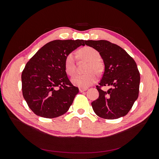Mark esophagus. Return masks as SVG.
I'll return each mask as SVG.
<instances>
[{"instance_id":"1","label":"esophagus","mask_w":159,"mask_h":159,"mask_svg":"<svg viewBox=\"0 0 159 159\" xmlns=\"http://www.w3.org/2000/svg\"><path fill=\"white\" fill-rule=\"evenodd\" d=\"M87 90V88H80L79 89V91H80V92H84V91H86Z\"/></svg>"}]
</instances>
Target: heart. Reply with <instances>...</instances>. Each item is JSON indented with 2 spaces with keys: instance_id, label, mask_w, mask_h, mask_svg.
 <instances>
[{
  "instance_id": "obj_1",
  "label": "heart",
  "mask_w": 159,
  "mask_h": 159,
  "mask_svg": "<svg viewBox=\"0 0 159 159\" xmlns=\"http://www.w3.org/2000/svg\"><path fill=\"white\" fill-rule=\"evenodd\" d=\"M79 57L82 61L89 62L87 66L86 72L84 75H75L71 79L72 83L80 88H87L93 84L97 80L95 73H101L103 70V65L99 61L101 55L96 49L91 47L81 48L78 53ZM64 68L66 73L70 76L74 75L76 70V60L73 53H70L66 55L64 61Z\"/></svg>"
}]
</instances>
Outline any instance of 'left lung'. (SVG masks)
Returning <instances> with one entry per match:
<instances>
[{
    "mask_svg": "<svg viewBox=\"0 0 159 159\" xmlns=\"http://www.w3.org/2000/svg\"><path fill=\"white\" fill-rule=\"evenodd\" d=\"M84 43L99 52L105 65L102 78L96 86L98 98L91 102L94 112L106 119L125 116L139 96L140 77L135 61L121 47L107 40ZM106 85L112 88L104 92L101 88Z\"/></svg>",
    "mask_w": 159,
    "mask_h": 159,
    "instance_id": "obj_1",
    "label": "left lung"
}]
</instances>
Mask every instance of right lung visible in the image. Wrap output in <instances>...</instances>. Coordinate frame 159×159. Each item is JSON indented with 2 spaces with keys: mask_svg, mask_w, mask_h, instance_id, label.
I'll return each instance as SVG.
<instances>
[{
  "mask_svg": "<svg viewBox=\"0 0 159 159\" xmlns=\"http://www.w3.org/2000/svg\"><path fill=\"white\" fill-rule=\"evenodd\" d=\"M81 45L84 40H55L42 47L27 62L22 73V95L31 110L47 119L66 113L79 88L67 76L66 55Z\"/></svg>",
  "mask_w": 159,
  "mask_h": 159,
  "instance_id": "add662e5",
  "label": "right lung"
}]
</instances>
